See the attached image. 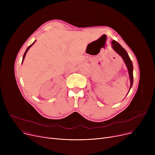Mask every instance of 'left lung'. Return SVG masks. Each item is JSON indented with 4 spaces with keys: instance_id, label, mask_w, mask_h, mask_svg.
I'll return each instance as SVG.
<instances>
[{
    "instance_id": "1",
    "label": "left lung",
    "mask_w": 155,
    "mask_h": 155,
    "mask_svg": "<svg viewBox=\"0 0 155 155\" xmlns=\"http://www.w3.org/2000/svg\"><path fill=\"white\" fill-rule=\"evenodd\" d=\"M111 44H112V48L113 50H114L119 55H120L121 56V58H123V61H124L126 67H127L128 73H129V78H130V83H131V84H130L129 90V92L130 89H131V88L132 87L133 84V63H132L131 59H130L127 51L124 50L123 47H122V46L119 43L116 41L115 40H113L111 42ZM129 92H128V93H129Z\"/></svg>"
}]
</instances>
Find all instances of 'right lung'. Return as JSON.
<instances>
[{
	"instance_id": "obj_1",
	"label": "right lung",
	"mask_w": 155,
	"mask_h": 155,
	"mask_svg": "<svg viewBox=\"0 0 155 155\" xmlns=\"http://www.w3.org/2000/svg\"><path fill=\"white\" fill-rule=\"evenodd\" d=\"M36 42V41H35V42L33 43H32V44H31L29 46H28V48L26 49V51H25V53H24V55H23V58H22V63H23V61H24V58H25V56H26V53H27V52L28 51V50H29V49L32 46V45H33Z\"/></svg>"
}]
</instances>
